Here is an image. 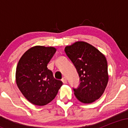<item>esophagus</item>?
I'll list each match as a JSON object with an SVG mask.
<instances>
[{"mask_svg": "<svg viewBox=\"0 0 128 128\" xmlns=\"http://www.w3.org/2000/svg\"><path fill=\"white\" fill-rule=\"evenodd\" d=\"M62 82H63V84H67V79H66V78L65 77H64L62 79Z\"/></svg>", "mask_w": 128, "mask_h": 128, "instance_id": "esophagus-1", "label": "esophagus"}]
</instances>
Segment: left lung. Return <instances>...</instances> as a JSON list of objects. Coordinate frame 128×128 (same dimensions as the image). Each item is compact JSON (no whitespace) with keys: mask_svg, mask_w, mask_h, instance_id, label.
I'll use <instances>...</instances> for the list:
<instances>
[{"mask_svg":"<svg viewBox=\"0 0 128 128\" xmlns=\"http://www.w3.org/2000/svg\"><path fill=\"white\" fill-rule=\"evenodd\" d=\"M80 78V85L74 89L78 100L91 104L99 99L108 82V64L105 55L93 46L85 42H76L64 49Z\"/></svg>","mask_w":128,"mask_h":128,"instance_id":"obj_1","label":"left lung"}]
</instances>
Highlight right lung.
I'll use <instances>...</instances> for the list:
<instances>
[{
  "label": "right lung",
  "instance_id": "add662e5",
  "mask_svg": "<svg viewBox=\"0 0 128 128\" xmlns=\"http://www.w3.org/2000/svg\"><path fill=\"white\" fill-rule=\"evenodd\" d=\"M54 47L36 46L22 56L17 66L16 80L18 89L29 102L44 106L50 102L62 86L47 67L56 52Z\"/></svg>",
  "mask_w": 128,
  "mask_h": 128
}]
</instances>
